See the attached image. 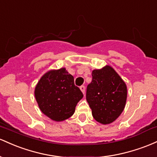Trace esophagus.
Masks as SVG:
<instances>
[{"mask_svg": "<svg viewBox=\"0 0 157 157\" xmlns=\"http://www.w3.org/2000/svg\"><path fill=\"white\" fill-rule=\"evenodd\" d=\"M80 90H82V92L83 93V94L84 95V93H85V87H84V86H81L80 87Z\"/></svg>", "mask_w": 157, "mask_h": 157, "instance_id": "34e87169", "label": "esophagus"}]
</instances>
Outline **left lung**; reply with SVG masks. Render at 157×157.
<instances>
[{"instance_id": "8db88e82", "label": "left lung", "mask_w": 157, "mask_h": 157, "mask_svg": "<svg viewBox=\"0 0 157 157\" xmlns=\"http://www.w3.org/2000/svg\"><path fill=\"white\" fill-rule=\"evenodd\" d=\"M92 78L86 93L92 115L101 124H110L124 110L128 94L127 86L109 65L93 70Z\"/></svg>"}]
</instances>
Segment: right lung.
<instances>
[{"instance_id":"obj_1","label":"right lung","mask_w":157,"mask_h":157,"mask_svg":"<svg viewBox=\"0 0 157 157\" xmlns=\"http://www.w3.org/2000/svg\"><path fill=\"white\" fill-rule=\"evenodd\" d=\"M40 110L52 120L61 121L73 115L83 93L74 84V78L65 68L46 73L35 88Z\"/></svg>"}]
</instances>
